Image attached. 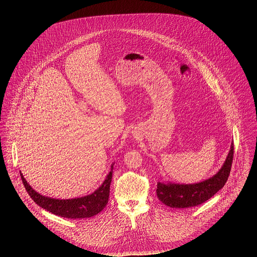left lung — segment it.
<instances>
[{
    "label": "left lung",
    "mask_w": 257,
    "mask_h": 257,
    "mask_svg": "<svg viewBox=\"0 0 257 257\" xmlns=\"http://www.w3.org/2000/svg\"><path fill=\"white\" fill-rule=\"evenodd\" d=\"M233 154L232 143L229 153L220 171L202 182L195 184L158 182L156 193L160 201L171 208L194 207L205 202L226 183L231 170Z\"/></svg>",
    "instance_id": "8db88e82"
}]
</instances>
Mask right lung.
Masks as SVG:
<instances>
[{"label": "right lung", "mask_w": 257, "mask_h": 257, "mask_svg": "<svg viewBox=\"0 0 257 257\" xmlns=\"http://www.w3.org/2000/svg\"><path fill=\"white\" fill-rule=\"evenodd\" d=\"M112 166H111V171L107 175L105 181L95 192L86 196L71 198V199H57V198L42 196L37 193L29 185V183H27L21 172H20V176L28 194L40 207L49 211L54 215L63 217V218L85 219V218H90L97 215L98 213H100L104 208L106 207L109 200V196H110Z\"/></svg>", "instance_id": "right-lung-1"}]
</instances>
